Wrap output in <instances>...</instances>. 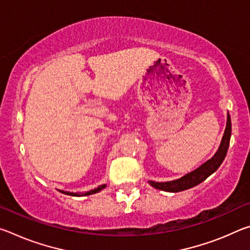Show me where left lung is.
<instances>
[{
  "instance_id": "left-lung-1",
  "label": "left lung",
  "mask_w": 250,
  "mask_h": 250,
  "mask_svg": "<svg viewBox=\"0 0 250 250\" xmlns=\"http://www.w3.org/2000/svg\"><path fill=\"white\" fill-rule=\"evenodd\" d=\"M230 135H231V121H230V116L229 113L227 115V122H226V129L225 132H224L221 146H219L218 150L214 156L208 161H206L204 164H202L200 167H197L196 170L188 173V174L182 176L179 180L170 181V182H153L149 181L151 186H153L154 188L161 189V191L166 192H181L185 191V189H188L193 188V186H196L203 181H205L207 177L213 174V173L217 170V168L221 167L223 163L224 159H225L228 146H229V141H230Z\"/></svg>"
}]
</instances>
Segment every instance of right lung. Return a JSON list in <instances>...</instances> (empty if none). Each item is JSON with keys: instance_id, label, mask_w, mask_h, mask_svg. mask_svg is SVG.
Wrapping results in <instances>:
<instances>
[{"instance_id": "1", "label": "right lung", "mask_w": 250, "mask_h": 250, "mask_svg": "<svg viewBox=\"0 0 250 250\" xmlns=\"http://www.w3.org/2000/svg\"><path fill=\"white\" fill-rule=\"evenodd\" d=\"M104 188H105V184H103V185H99L97 188L91 189V191L86 192V193H73V192H65V191H61V192L64 193V194H67V195H71V196H87V195H91V194L98 193Z\"/></svg>"}]
</instances>
